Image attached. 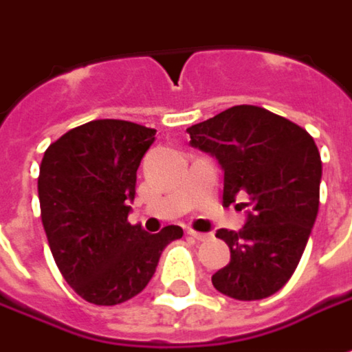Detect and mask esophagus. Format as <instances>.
Listing matches in <instances>:
<instances>
[{
  "mask_svg": "<svg viewBox=\"0 0 352 352\" xmlns=\"http://www.w3.org/2000/svg\"><path fill=\"white\" fill-rule=\"evenodd\" d=\"M187 234L190 237H195V239H199V241H206V239L210 237L208 234H202V232H195V230H188Z\"/></svg>",
  "mask_w": 352,
  "mask_h": 352,
  "instance_id": "34e87169",
  "label": "esophagus"
}]
</instances>
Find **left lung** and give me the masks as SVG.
Masks as SVG:
<instances>
[{
  "label": "left lung",
  "instance_id": "8db88e82",
  "mask_svg": "<svg viewBox=\"0 0 352 352\" xmlns=\"http://www.w3.org/2000/svg\"><path fill=\"white\" fill-rule=\"evenodd\" d=\"M190 144L224 169V206L251 210L239 230H218L230 263L212 274L218 292L263 300L296 271L320 208L321 157L302 126L255 104H236L187 128Z\"/></svg>",
  "mask_w": 352,
  "mask_h": 352
}]
</instances>
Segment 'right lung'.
<instances>
[{"instance_id": "obj_1", "label": "right lung", "mask_w": 352, "mask_h": 352, "mask_svg": "<svg viewBox=\"0 0 352 352\" xmlns=\"http://www.w3.org/2000/svg\"><path fill=\"white\" fill-rule=\"evenodd\" d=\"M155 130L101 118L67 130L44 152L38 175L41 218L62 276L95 306L140 294L179 226L148 234L128 222L138 165Z\"/></svg>"}]
</instances>
